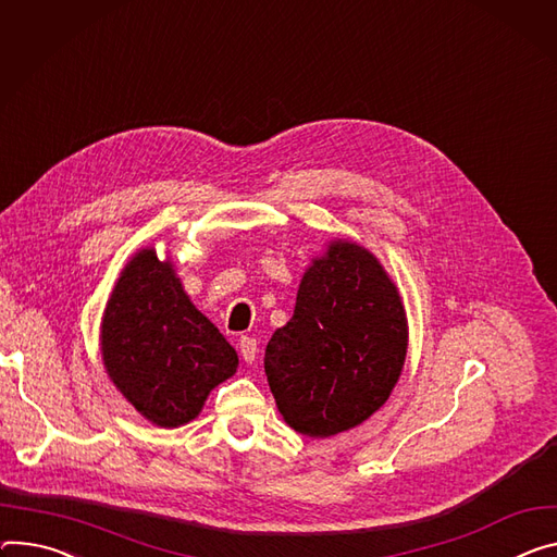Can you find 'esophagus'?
<instances>
[{"mask_svg":"<svg viewBox=\"0 0 557 557\" xmlns=\"http://www.w3.org/2000/svg\"><path fill=\"white\" fill-rule=\"evenodd\" d=\"M239 352H242V360H244L246 364L256 362V356H258V339L244 335V337L239 339Z\"/></svg>","mask_w":557,"mask_h":557,"instance_id":"esophagus-1","label":"esophagus"}]
</instances>
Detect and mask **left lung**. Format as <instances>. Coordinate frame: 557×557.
<instances>
[{
    "mask_svg": "<svg viewBox=\"0 0 557 557\" xmlns=\"http://www.w3.org/2000/svg\"><path fill=\"white\" fill-rule=\"evenodd\" d=\"M407 348L397 286L369 248L337 237L301 275L293 318L269 339L264 371L284 422L331 437L384 407Z\"/></svg>",
    "mask_w": 557,
    "mask_h": 557,
    "instance_id": "obj_1",
    "label": "left lung"
}]
</instances>
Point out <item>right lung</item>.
<instances>
[{
	"label": "right lung",
	"instance_id": "add662e5",
	"mask_svg": "<svg viewBox=\"0 0 557 557\" xmlns=\"http://www.w3.org/2000/svg\"><path fill=\"white\" fill-rule=\"evenodd\" d=\"M104 369L150 424L177 429L237 371V352L195 309L173 260L139 248L120 273L99 326Z\"/></svg>",
	"mask_w": 557,
	"mask_h": 557
}]
</instances>
